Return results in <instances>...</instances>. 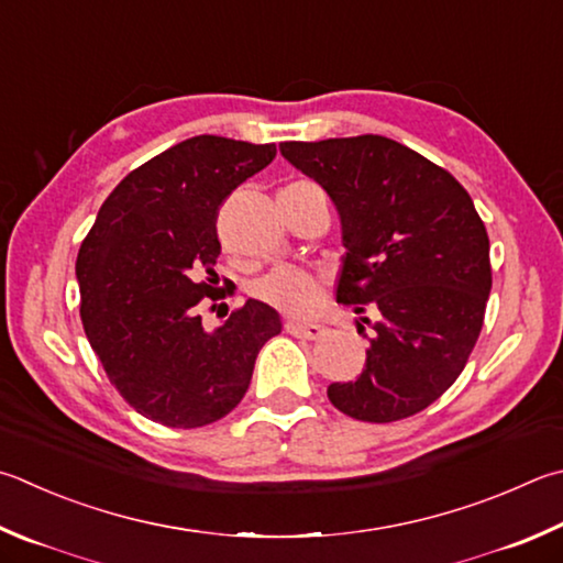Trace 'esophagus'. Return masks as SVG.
<instances>
[{
	"mask_svg": "<svg viewBox=\"0 0 563 563\" xmlns=\"http://www.w3.org/2000/svg\"><path fill=\"white\" fill-rule=\"evenodd\" d=\"M292 336H302V340H320V336L327 334L322 324H305V322H288L285 324Z\"/></svg>",
	"mask_w": 563,
	"mask_h": 563,
	"instance_id": "1",
	"label": "esophagus"
}]
</instances>
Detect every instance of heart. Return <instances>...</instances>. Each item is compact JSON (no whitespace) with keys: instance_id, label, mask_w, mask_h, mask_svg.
<instances>
[{"instance_id":"b5f03b06","label":"heart","mask_w":563,"mask_h":563,"mask_svg":"<svg viewBox=\"0 0 563 563\" xmlns=\"http://www.w3.org/2000/svg\"><path fill=\"white\" fill-rule=\"evenodd\" d=\"M253 295L285 314L305 317L320 308L322 283L312 273L280 265L253 283Z\"/></svg>"}]
</instances>
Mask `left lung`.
I'll use <instances>...</instances> for the list:
<instances>
[{"label":"left lung","instance_id":"1","mask_svg":"<svg viewBox=\"0 0 563 563\" xmlns=\"http://www.w3.org/2000/svg\"><path fill=\"white\" fill-rule=\"evenodd\" d=\"M280 155L332 199L346 251L336 302L372 324L362 374L327 386L332 406L369 423L423 411L465 369L493 288L473 199L382 135L283 142Z\"/></svg>","mask_w":563,"mask_h":563}]
</instances>
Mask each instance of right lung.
<instances>
[{
    "mask_svg": "<svg viewBox=\"0 0 563 563\" xmlns=\"http://www.w3.org/2000/svg\"><path fill=\"white\" fill-rule=\"evenodd\" d=\"M275 145L197 135L122 179L80 243V320L110 384L150 421L199 428L246 396L280 314L246 300L217 330L199 302L221 253L217 217L239 184L268 167ZM213 300V298H211Z\"/></svg>",
    "mask_w": 563,
    "mask_h": 563,
    "instance_id": "obj_1",
    "label": "right lung"
}]
</instances>
